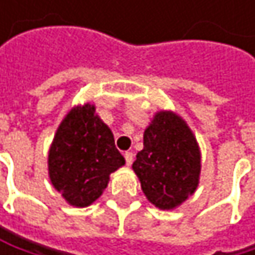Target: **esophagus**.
Returning <instances> with one entry per match:
<instances>
[{"instance_id": "1", "label": "esophagus", "mask_w": 255, "mask_h": 255, "mask_svg": "<svg viewBox=\"0 0 255 255\" xmlns=\"http://www.w3.org/2000/svg\"><path fill=\"white\" fill-rule=\"evenodd\" d=\"M124 158H126L127 165H131L132 161H134V153H132V152H126V153H124Z\"/></svg>"}]
</instances>
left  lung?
<instances>
[{"instance_id":"1","label":"left lung","mask_w":255,"mask_h":255,"mask_svg":"<svg viewBox=\"0 0 255 255\" xmlns=\"http://www.w3.org/2000/svg\"><path fill=\"white\" fill-rule=\"evenodd\" d=\"M132 170L147 201L159 210H174L195 193L201 176V149L180 115L171 111L153 115Z\"/></svg>"}]
</instances>
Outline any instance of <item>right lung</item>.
<instances>
[{
    "mask_svg": "<svg viewBox=\"0 0 255 255\" xmlns=\"http://www.w3.org/2000/svg\"><path fill=\"white\" fill-rule=\"evenodd\" d=\"M48 177L63 199L78 208L97 201L108 187L109 176L126 164L114 134L96 106H74L54 134L48 150Z\"/></svg>",
    "mask_w": 255,
    "mask_h": 255,
    "instance_id": "1",
    "label": "right lung"
}]
</instances>
